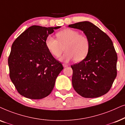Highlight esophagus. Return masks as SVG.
Wrapping results in <instances>:
<instances>
[{
    "instance_id": "1",
    "label": "esophagus",
    "mask_w": 125,
    "mask_h": 125,
    "mask_svg": "<svg viewBox=\"0 0 125 125\" xmlns=\"http://www.w3.org/2000/svg\"><path fill=\"white\" fill-rule=\"evenodd\" d=\"M63 66L64 67H68V64L66 63H63Z\"/></svg>"
}]
</instances>
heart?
Wrapping results in <instances>:
<instances>
[{
    "label": "heart",
    "instance_id": "heart-1",
    "mask_svg": "<svg viewBox=\"0 0 125 125\" xmlns=\"http://www.w3.org/2000/svg\"><path fill=\"white\" fill-rule=\"evenodd\" d=\"M57 39L50 35L46 38L45 44L51 54L61 58L62 61L68 62L74 59L75 62H79L86 58L90 48V42L85 35L81 34L75 30L66 29L56 34Z\"/></svg>",
    "mask_w": 125,
    "mask_h": 125
}]
</instances>
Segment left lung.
<instances>
[{
	"mask_svg": "<svg viewBox=\"0 0 125 125\" xmlns=\"http://www.w3.org/2000/svg\"><path fill=\"white\" fill-rule=\"evenodd\" d=\"M69 27L83 31L90 42L85 59L71 66L73 87L84 98L104 95L110 90L117 74V54L112 41L89 21H81Z\"/></svg>",
	"mask_w": 125,
	"mask_h": 125,
	"instance_id": "obj_1",
	"label": "left lung"
}]
</instances>
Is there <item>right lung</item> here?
Returning <instances> with one entry per match:
<instances>
[{"mask_svg":"<svg viewBox=\"0 0 125 125\" xmlns=\"http://www.w3.org/2000/svg\"><path fill=\"white\" fill-rule=\"evenodd\" d=\"M60 27L31 26L12 43L8 59L10 78L21 95L40 99L53 90L63 67L48 50L45 41Z\"/></svg>","mask_w":125,"mask_h":125,"instance_id":"obj_1","label":"right lung"}]
</instances>
